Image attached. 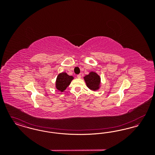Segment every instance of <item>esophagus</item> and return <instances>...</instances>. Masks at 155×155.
<instances>
[{"instance_id":"1","label":"esophagus","mask_w":155,"mask_h":155,"mask_svg":"<svg viewBox=\"0 0 155 155\" xmlns=\"http://www.w3.org/2000/svg\"><path fill=\"white\" fill-rule=\"evenodd\" d=\"M77 78H81V74H78V75H77Z\"/></svg>"}]
</instances>
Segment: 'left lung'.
<instances>
[{
	"instance_id": "obj_1",
	"label": "left lung",
	"mask_w": 155,
	"mask_h": 155,
	"mask_svg": "<svg viewBox=\"0 0 155 155\" xmlns=\"http://www.w3.org/2000/svg\"><path fill=\"white\" fill-rule=\"evenodd\" d=\"M84 79L89 88L94 91L99 88L101 78L100 77L95 73H90V74L84 77Z\"/></svg>"
}]
</instances>
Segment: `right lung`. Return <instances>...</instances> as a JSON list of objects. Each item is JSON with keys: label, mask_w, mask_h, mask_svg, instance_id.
<instances>
[{"label": "right lung", "mask_w": 155, "mask_h": 155, "mask_svg": "<svg viewBox=\"0 0 155 155\" xmlns=\"http://www.w3.org/2000/svg\"><path fill=\"white\" fill-rule=\"evenodd\" d=\"M73 79V77L67 75L66 73H60L57 77L56 88L60 91H63L70 85Z\"/></svg>", "instance_id": "obj_1"}]
</instances>
